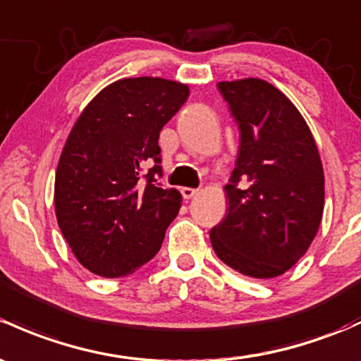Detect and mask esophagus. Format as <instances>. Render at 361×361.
<instances>
[{
    "mask_svg": "<svg viewBox=\"0 0 361 361\" xmlns=\"http://www.w3.org/2000/svg\"><path fill=\"white\" fill-rule=\"evenodd\" d=\"M199 193V190H195V188H188V187H183L181 188V195H183V199H193V197Z\"/></svg>",
    "mask_w": 361,
    "mask_h": 361,
    "instance_id": "obj_1",
    "label": "esophagus"
}]
</instances>
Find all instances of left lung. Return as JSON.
<instances>
[{"label":"left lung","instance_id":"obj_1","mask_svg":"<svg viewBox=\"0 0 361 361\" xmlns=\"http://www.w3.org/2000/svg\"><path fill=\"white\" fill-rule=\"evenodd\" d=\"M218 88L240 128V145L212 249L242 275L275 279L305 256L320 226V154L301 112L268 81L235 79Z\"/></svg>","mask_w":361,"mask_h":361}]
</instances>
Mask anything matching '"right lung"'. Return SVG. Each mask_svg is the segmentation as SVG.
Wrapping results in <instances>:
<instances>
[{"instance_id":"obj_1","label":"right lung","mask_w":361,"mask_h":361,"mask_svg":"<svg viewBox=\"0 0 361 361\" xmlns=\"http://www.w3.org/2000/svg\"><path fill=\"white\" fill-rule=\"evenodd\" d=\"M188 94L171 79H119L72 126L55 173V214L74 256L94 275L126 276L161 249L181 193L157 183L159 133Z\"/></svg>"}]
</instances>
